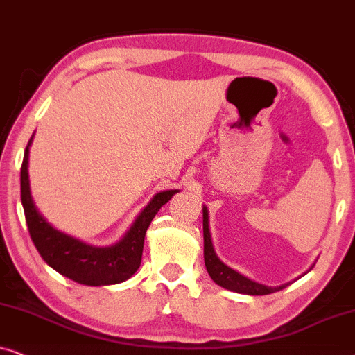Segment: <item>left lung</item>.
Masks as SVG:
<instances>
[{
  "instance_id": "8db88e82",
  "label": "left lung",
  "mask_w": 355,
  "mask_h": 355,
  "mask_svg": "<svg viewBox=\"0 0 355 355\" xmlns=\"http://www.w3.org/2000/svg\"><path fill=\"white\" fill-rule=\"evenodd\" d=\"M202 235H205V264L207 272H209L211 279L216 282L217 286L224 287L227 291L237 292V294H247V295H268L272 292H277L284 289L287 284L269 287L259 282L250 279V277L243 276L234 268L227 266L222 259L217 257L214 245H212V237L209 230V212L207 207L202 206Z\"/></svg>"
}]
</instances>
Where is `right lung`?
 <instances>
[{
	"label": "right lung",
	"mask_w": 355,
	"mask_h": 355,
	"mask_svg": "<svg viewBox=\"0 0 355 355\" xmlns=\"http://www.w3.org/2000/svg\"><path fill=\"white\" fill-rule=\"evenodd\" d=\"M32 139L34 135L24 153L21 167V201L31 239L39 250L40 257L61 276L84 286H110L130 279L141 264L146 230L149 224L160 207L180 190L157 193L139 212L120 242L108 247H96L55 229L37 209L31 195L29 168H27Z\"/></svg>",
	"instance_id": "add662e5"
}]
</instances>
